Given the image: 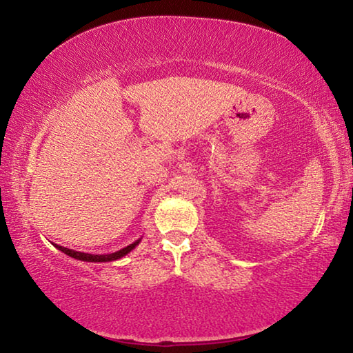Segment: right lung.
Wrapping results in <instances>:
<instances>
[{
	"instance_id": "add662e5",
	"label": "right lung",
	"mask_w": 353,
	"mask_h": 353,
	"mask_svg": "<svg viewBox=\"0 0 353 353\" xmlns=\"http://www.w3.org/2000/svg\"><path fill=\"white\" fill-rule=\"evenodd\" d=\"M141 241V238L139 240L134 241L132 244H129V246L117 250V252H112V254H85V252H79V250H73V249H68V248H63V246H59V244H54V248H57L61 252L67 254L71 259H76V260H81V261H90V263H105V261H115L118 259H123L124 255H128L130 250H134L137 246H139Z\"/></svg>"
}]
</instances>
